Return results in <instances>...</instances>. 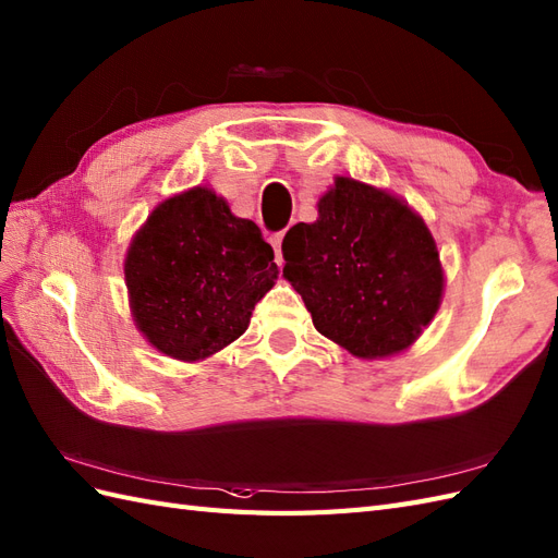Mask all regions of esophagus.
I'll return each instance as SVG.
<instances>
[{
  "mask_svg": "<svg viewBox=\"0 0 558 558\" xmlns=\"http://www.w3.org/2000/svg\"><path fill=\"white\" fill-rule=\"evenodd\" d=\"M281 241H283V232H277V234L269 236V243H271V248H275L277 265H279V267H281V263H283V257H281Z\"/></svg>",
  "mask_w": 558,
  "mask_h": 558,
  "instance_id": "34e87169",
  "label": "esophagus"
}]
</instances>
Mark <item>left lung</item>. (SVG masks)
I'll return each instance as SVG.
<instances>
[{"label": "left lung", "mask_w": 558, "mask_h": 558, "mask_svg": "<svg viewBox=\"0 0 558 558\" xmlns=\"http://www.w3.org/2000/svg\"><path fill=\"white\" fill-rule=\"evenodd\" d=\"M317 210V222L293 225L281 243L283 277L315 329L364 360L407 350L442 301L440 253L426 222L352 177H336Z\"/></svg>", "instance_id": "left-lung-1"}]
</instances>
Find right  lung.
Returning a JSON list of instances; mask_svg holds the SVG:
<instances>
[{
  "mask_svg": "<svg viewBox=\"0 0 558 558\" xmlns=\"http://www.w3.org/2000/svg\"><path fill=\"white\" fill-rule=\"evenodd\" d=\"M277 275L260 227L232 215L208 186L162 201L125 257L134 324L162 355L182 362L236 341Z\"/></svg>",
  "mask_w": 558,
  "mask_h": 558,
  "instance_id": "add662e5",
  "label": "right lung"
}]
</instances>
